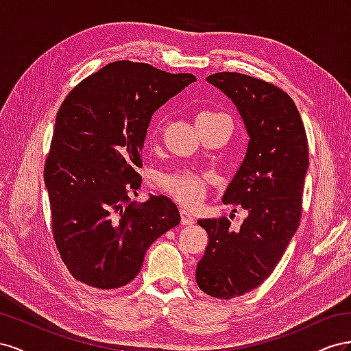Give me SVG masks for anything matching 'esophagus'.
I'll use <instances>...</instances> for the list:
<instances>
[{"instance_id": "esophagus-1", "label": "esophagus", "mask_w": 351, "mask_h": 351, "mask_svg": "<svg viewBox=\"0 0 351 351\" xmlns=\"http://www.w3.org/2000/svg\"><path fill=\"white\" fill-rule=\"evenodd\" d=\"M181 223L182 225H193L194 223V217L186 213L185 210H181Z\"/></svg>"}]
</instances>
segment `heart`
Returning <instances> with one entry per match:
<instances>
[{"instance_id": "heart-1", "label": "heart", "mask_w": 351, "mask_h": 351, "mask_svg": "<svg viewBox=\"0 0 351 351\" xmlns=\"http://www.w3.org/2000/svg\"><path fill=\"white\" fill-rule=\"evenodd\" d=\"M219 119L228 117L225 114L215 112H203L197 116L195 126L202 128ZM158 128H162V123H158ZM208 182L210 178L207 173L195 172V170L189 169H178L173 170V172L162 173L158 176L160 188L185 207H195L203 202L207 193Z\"/></svg>"}]
</instances>
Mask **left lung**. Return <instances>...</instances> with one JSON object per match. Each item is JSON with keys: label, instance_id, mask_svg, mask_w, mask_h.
Listing matches in <instances>:
<instances>
[{"label": "left lung", "instance_id": "1", "mask_svg": "<svg viewBox=\"0 0 351 351\" xmlns=\"http://www.w3.org/2000/svg\"><path fill=\"white\" fill-rule=\"evenodd\" d=\"M207 81L232 99L250 138L223 195L225 204L247 210L241 228L234 231L226 217L198 220L208 244L197 265V285L207 295L229 300L267 279L295 234L308 148L302 117L281 88L235 72L210 75Z\"/></svg>", "mask_w": 351, "mask_h": 351}]
</instances>
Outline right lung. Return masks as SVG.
Instances as JSON below:
<instances>
[{
    "mask_svg": "<svg viewBox=\"0 0 351 351\" xmlns=\"http://www.w3.org/2000/svg\"><path fill=\"white\" fill-rule=\"evenodd\" d=\"M128 60L110 63L64 98L45 160L53 237L69 272L98 289L129 284L148 247L181 222L166 195H138L141 149L157 108L195 82Z\"/></svg>",
    "mask_w": 351,
    "mask_h": 351,
    "instance_id": "add662e5",
    "label": "right lung"
}]
</instances>
